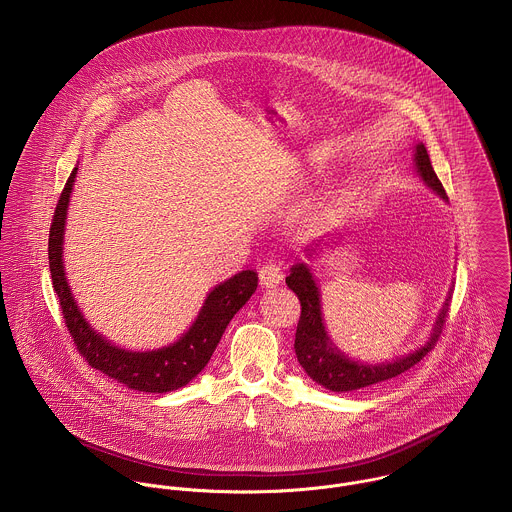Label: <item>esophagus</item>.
<instances>
[{
	"mask_svg": "<svg viewBox=\"0 0 512 512\" xmlns=\"http://www.w3.org/2000/svg\"><path fill=\"white\" fill-rule=\"evenodd\" d=\"M284 280V270L280 264L276 262H266L262 268H260V284L264 288H276L278 284H282Z\"/></svg>",
	"mask_w": 512,
	"mask_h": 512,
	"instance_id": "esophagus-1",
	"label": "esophagus"
}]
</instances>
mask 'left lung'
I'll return each mask as SVG.
<instances>
[{"instance_id": "left-lung-1", "label": "left lung", "mask_w": 512, "mask_h": 512, "mask_svg": "<svg viewBox=\"0 0 512 512\" xmlns=\"http://www.w3.org/2000/svg\"><path fill=\"white\" fill-rule=\"evenodd\" d=\"M416 167H418L420 177L426 181V185L430 189H434L441 199H447L445 189L432 167L428 149L424 147V144L416 146ZM286 284L297 295V299L301 303V315H299V323H297V331H295V345H293L297 361L317 384H321L333 392H351V390L366 388V386L390 380V378L406 372L416 363H420L432 351L434 343L438 341L441 327L445 323L447 305L451 299V297H447V301L439 313L438 321H436L434 333L424 347L410 353L408 357H402V359H396L390 363L365 365L359 361H351L331 343V339L325 331V325H323V317H321L319 288L315 286L309 268L305 264H295L292 274L286 278Z\"/></svg>"}]
</instances>
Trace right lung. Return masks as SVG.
<instances>
[{
  "instance_id": "right-lung-1",
  "label": "right lung",
  "mask_w": 512,
  "mask_h": 512,
  "mask_svg": "<svg viewBox=\"0 0 512 512\" xmlns=\"http://www.w3.org/2000/svg\"><path fill=\"white\" fill-rule=\"evenodd\" d=\"M74 177L76 167L67 179L51 222L49 268L53 288L61 303V313L73 337L76 351L92 368L126 384L132 390L171 392L185 386L211 361L226 325L230 323L234 313L250 299V295L256 292L258 274L254 270H244L217 286L207 295L205 305L189 331L169 347L146 353H132L112 345L102 335H98L78 311L63 270V234Z\"/></svg>"
}]
</instances>
